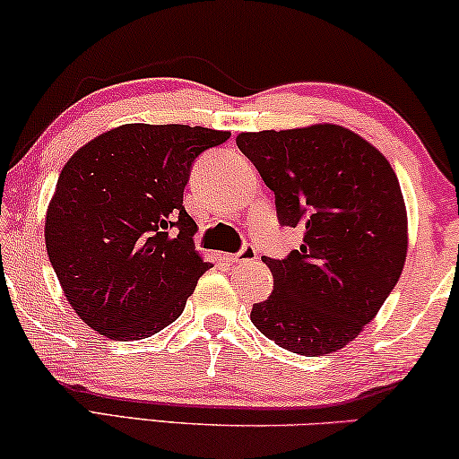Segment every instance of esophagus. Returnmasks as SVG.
<instances>
[{"instance_id": "esophagus-1", "label": "esophagus", "mask_w": 459, "mask_h": 459, "mask_svg": "<svg viewBox=\"0 0 459 459\" xmlns=\"http://www.w3.org/2000/svg\"><path fill=\"white\" fill-rule=\"evenodd\" d=\"M228 259L231 263H244V261H255L256 259V248L253 247V244H244V247L238 250V253L230 255Z\"/></svg>"}]
</instances>
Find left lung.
<instances>
[{"label":"left lung","mask_w":459,"mask_h":459,"mask_svg":"<svg viewBox=\"0 0 459 459\" xmlns=\"http://www.w3.org/2000/svg\"><path fill=\"white\" fill-rule=\"evenodd\" d=\"M236 143L275 194L280 225L305 230L299 250L263 256L273 292L250 319L292 353H334L372 322L403 269L397 175L372 143L338 125L240 134Z\"/></svg>","instance_id":"obj_1"}]
</instances>
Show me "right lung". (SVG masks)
<instances>
[{
	"mask_svg": "<svg viewBox=\"0 0 459 459\" xmlns=\"http://www.w3.org/2000/svg\"><path fill=\"white\" fill-rule=\"evenodd\" d=\"M228 131L131 123L98 135L62 169L46 248L68 303L115 341L167 328L211 263L194 250L184 190L204 150Z\"/></svg>",
	"mask_w": 459,
	"mask_h": 459,
	"instance_id": "obj_1",
	"label": "right lung"
}]
</instances>
